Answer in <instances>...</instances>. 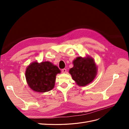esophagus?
<instances>
[{"label":"esophagus","mask_w":129,"mask_h":129,"mask_svg":"<svg viewBox=\"0 0 129 129\" xmlns=\"http://www.w3.org/2000/svg\"><path fill=\"white\" fill-rule=\"evenodd\" d=\"M66 72H67V70H66V69L64 68V69H62V72L63 73H66Z\"/></svg>","instance_id":"esophagus-1"}]
</instances>
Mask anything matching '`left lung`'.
<instances>
[{"label":"left lung","mask_w":129,"mask_h":129,"mask_svg":"<svg viewBox=\"0 0 129 129\" xmlns=\"http://www.w3.org/2000/svg\"><path fill=\"white\" fill-rule=\"evenodd\" d=\"M73 62L74 66L69 69V72L78 85L85 86L94 80L97 68L92 57H77Z\"/></svg>","instance_id":"1"}]
</instances>
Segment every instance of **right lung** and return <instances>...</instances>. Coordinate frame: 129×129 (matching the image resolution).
I'll use <instances>...</instances> for the list:
<instances>
[{
  "instance_id": "obj_1",
  "label": "right lung",
  "mask_w": 129,
  "mask_h": 129,
  "mask_svg": "<svg viewBox=\"0 0 129 129\" xmlns=\"http://www.w3.org/2000/svg\"><path fill=\"white\" fill-rule=\"evenodd\" d=\"M60 70L49 61L38 63L35 61L26 68L25 76L28 86L34 91L45 92L52 90L56 75Z\"/></svg>"
}]
</instances>
